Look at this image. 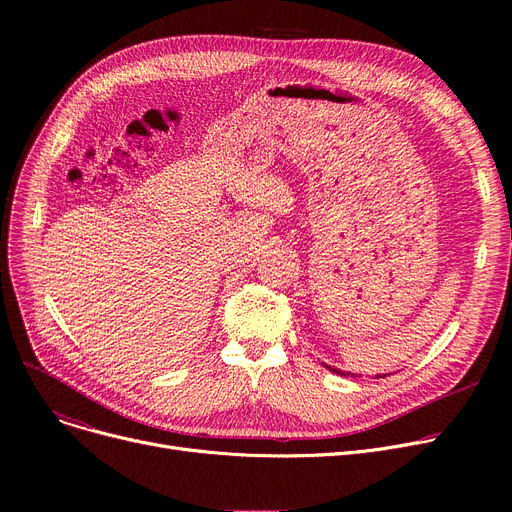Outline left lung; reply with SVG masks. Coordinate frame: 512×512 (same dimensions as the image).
<instances>
[{
	"label": "left lung",
	"mask_w": 512,
	"mask_h": 512,
	"mask_svg": "<svg viewBox=\"0 0 512 512\" xmlns=\"http://www.w3.org/2000/svg\"><path fill=\"white\" fill-rule=\"evenodd\" d=\"M328 367V365H326ZM330 371H334V373H338V375H355V373H348V371H342V369H334V367H328Z\"/></svg>",
	"instance_id": "obj_1"
}]
</instances>
